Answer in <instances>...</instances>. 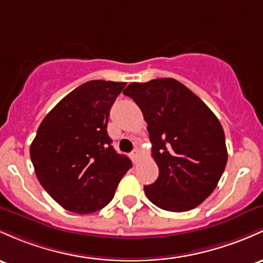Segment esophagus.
Wrapping results in <instances>:
<instances>
[{
    "label": "esophagus",
    "mask_w": 263,
    "mask_h": 263,
    "mask_svg": "<svg viewBox=\"0 0 263 263\" xmlns=\"http://www.w3.org/2000/svg\"><path fill=\"white\" fill-rule=\"evenodd\" d=\"M138 156H140V154H138V149H135V151L131 152V158L134 162H137V158Z\"/></svg>",
    "instance_id": "esophagus-1"
}]
</instances>
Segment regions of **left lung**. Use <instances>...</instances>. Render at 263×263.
I'll list each match as a JSON object with an SVG mask.
<instances>
[{"instance_id":"8db88e82","label":"left lung","mask_w":263,"mask_h":263,"mask_svg":"<svg viewBox=\"0 0 263 263\" xmlns=\"http://www.w3.org/2000/svg\"><path fill=\"white\" fill-rule=\"evenodd\" d=\"M131 97L147 122L158 178L145 186L160 209L184 212L202 203L217 186L227 163L220 121L200 97L174 79L132 82Z\"/></svg>"}]
</instances>
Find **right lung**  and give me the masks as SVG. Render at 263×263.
I'll return each mask as SVG.
<instances>
[{"label":"right lung","mask_w":263,"mask_h":263,"mask_svg":"<svg viewBox=\"0 0 263 263\" xmlns=\"http://www.w3.org/2000/svg\"><path fill=\"white\" fill-rule=\"evenodd\" d=\"M125 86L88 81L63 97L37 129L30 148L34 172L67 211L86 215L107 206L132 167L107 134L109 109Z\"/></svg>","instance_id":"1"}]
</instances>
